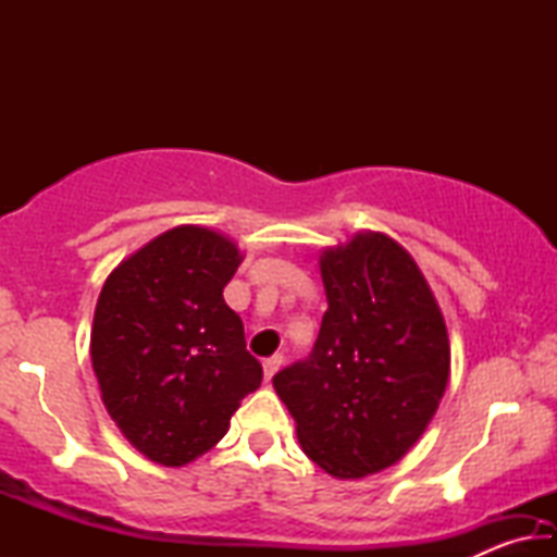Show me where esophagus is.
Instances as JSON below:
<instances>
[{
	"label": "esophagus",
	"mask_w": 557,
	"mask_h": 557,
	"mask_svg": "<svg viewBox=\"0 0 557 557\" xmlns=\"http://www.w3.org/2000/svg\"><path fill=\"white\" fill-rule=\"evenodd\" d=\"M280 366H282V354H275V356H270V358H265V361H262V371H265V381H270L272 375L277 373Z\"/></svg>",
	"instance_id": "1"
}]
</instances>
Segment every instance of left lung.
<instances>
[{
  "label": "left lung",
  "instance_id": "8db88e82",
  "mask_svg": "<svg viewBox=\"0 0 557 557\" xmlns=\"http://www.w3.org/2000/svg\"><path fill=\"white\" fill-rule=\"evenodd\" d=\"M326 292L307 361L272 385L305 455L334 479H361L408 455L449 381V336L418 262L391 235L361 231L319 256Z\"/></svg>",
  "mask_w": 557,
  "mask_h": 557
}]
</instances>
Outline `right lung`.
I'll return each instance as SVG.
<instances>
[{
    "label": "right lung",
    "instance_id": "right-lung-1",
    "mask_svg": "<svg viewBox=\"0 0 557 557\" xmlns=\"http://www.w3.org/2000/svg\"><path fill=\"white\" fill-rule=\"evenodd\" d=\"M243 262L228 235L176 225L132 252L100 289L90 329L102 403L132 447L184 467L221 442L262 366L245 351L223 287Z\"/></svg>",
    "mask_w": 557,
    "mask_h": 557
}]
</instances>
